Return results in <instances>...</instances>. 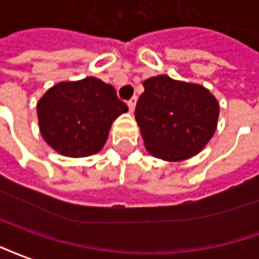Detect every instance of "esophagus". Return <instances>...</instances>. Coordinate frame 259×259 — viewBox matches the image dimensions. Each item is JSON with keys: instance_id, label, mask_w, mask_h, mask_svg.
Here are the masks:
<instances>
[{"instance_id": "obj_1", "label": "esophagus", "mask_w": 259, "mask_h": 259, "mask_svg": "<svg viewBox=\"0 0 259 259\" xmlns=\"http://www.w3.org/2000/svg\"><path fill=\"white\" fill-rule=\"evenodd\" d=\"M135 105H137V96H134L131 101H128V109H130L131 113L135 110Z\"/></svg>"}]
</instances>
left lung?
I'll use <instances>...</instances> for the list:
<instances>
[{
  "mask_svg": "<svg viewBox=\"0 0 259 259\" xmlns=\"http://www.w3.org/2000/svg\"><path fill=\"white\" fill-rule=\"evenodd\" d=\"M135 120L145 148L154 157L181 161L196 156L214 135L220 105L199 84L152 77L143 82Z\"/></svg>",
  "mask_w": 259,
  "mask_h": 259,
  "instance_id": "8db88e82",
  "label": "left lung"
}]
</instances>
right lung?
<instances>
[{
    "instance_id": "add662e5",
    "label": "right lung",
    "mask_w": 259,
    "mask_h": 259,
    "mask_svg": "<svg viewBox=\"0 0 259 259\" xmlns=\"http://www.w3.org/2000/svg\"><path fill=\"white\" fill-rule=\"evenodd\" d=\"M128 111L116 90L95 77L59 82L37 105L41 135L67 157H87L103 148L117 117Z\"/></svg>"
}]
</instances>
